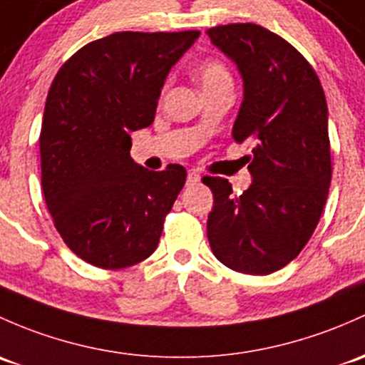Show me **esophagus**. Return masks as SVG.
<instances>
[{
    "mask_svg": "<svg viewBox=\"0 0 365 365\" xmlns=\"http://www.w3.org/2000/svg\"><path fill=\"white\" fill-rule=\"evenodd\" d=\"M201 180V176H199V173L195 171H189V175H187V185H195V183Z\"/></svg>",
    "mask_w": 365,
    "mask_h": 365,
    "instance_id": "34e87169",
    "label": "esophagus"
}]
</instances>
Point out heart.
Returning <instances> with one entry per match:
<instances>
[{"label":"heart","mask_w":365,"mask_h":365,"mask_svg":"<svg viewBox=\"0 0 365 365\" xmlns=\"http://www.w3.org/2000/svg\"><path fill=\"white\" fill-rule=\"evenodd\" d=\"M197 78L201 82L202 92L220 89V87L232 86V76L224 63L217 59H206L199 64Z\"/></svg>","instance_id":"1"}]
</instances>
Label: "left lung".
I'll return each mask as SVG.
<instances>
[{"instance_id":"8db88e82","label":"left lung","mask_w":365,"mask_h":365,"mask_svg":"<svg viewBox=\"0 0 365 365\" xmlns=\"http://www.w3.org/2000/svg\"><path fill=\"white\" fill-rule=\"evenodd\" d=\"M206 34L243 80L234 141L253 143L245 157L253 178L247 190L234 195L225 178L202 180L213 192L210 247L232 271L269 274L304 248L327 201L332 166L325 94L308 61L262 26H217Z\"/></svg>"}]
</instances>
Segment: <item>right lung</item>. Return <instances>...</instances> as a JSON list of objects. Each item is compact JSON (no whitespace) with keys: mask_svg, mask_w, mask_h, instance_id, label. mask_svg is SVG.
<instances>
[{"mask_svg":"<svg viewBox=\"0 0 365 365\" xmlns=\"http://www.w3.org/2000/svg\"><path fill=\"white\" fill-rule=\"evenodd\" d=\"M199 34H110L53 78L40 134L41 189L64 243L92 266H134L159 245L187 171L134 163L131 133L152 124L171 68Z\"/></svg>","mask_w":365,"mask_h":365,"instance_id":"1","label":"right lung"}]
</instances>
